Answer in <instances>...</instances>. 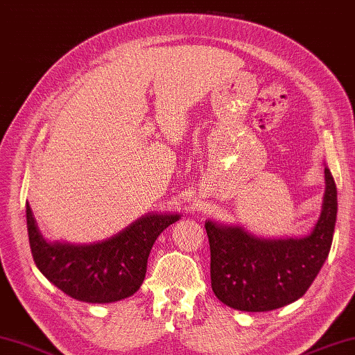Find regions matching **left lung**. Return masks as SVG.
I'll return each mask as SVG.
<instances>
[{
    "label": "left lung",
    "instance_id": "obj_1",
    "mask_svg": "<svg viewBox=\"0 0 355 355\" xmlns=\"http://www.w3.org/2000/svg\"><path fill=\"white\" fill-rule=\"evenodd\" d=\"M320 219L303 239L262 241L237 227L205 223L211 252V288L222 303L263 313L300 299L327 260L337 218V188L324 167Z\"/></svg>",
    "mask_w": 355,
    "mask_h": 355
}]
</instances>
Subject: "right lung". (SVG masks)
Masks as SVG:
<instances>
[{"label": "right lung", "mask_w": 355, "mask_h": 355, "mask_svg": "<svg viewBox=\"0 0 355 355\" xmlns=\"http://www.w3.org/2000/svg\"><path fill=\"white\" fill-rule=\"evenodd\" d=\"M28 242L38 270L70 297L89 303L125 299L141 288L150 250L179 214H148L122 233L95 245L47 243L26 205Z\"/></svg>", "instance_id": "add662e5"}]
</instances>
